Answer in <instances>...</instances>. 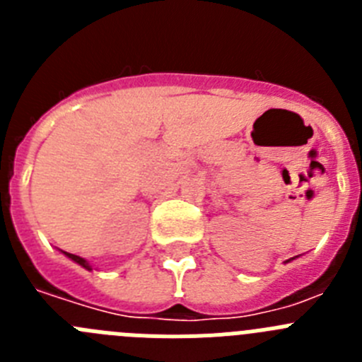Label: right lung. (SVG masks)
Returning a JSON list of instances; mask_svg holds the SVG:
<instances>
[{"label":"right lung","instance_id":"right-lung-1","mask_svg":"<svg viewBox=\"0 0 362 362\" xmlns=\"http://www.w3.org/2000/svg\"><path fill=\"white\" fill-rule=\"evenodd\" d=\"M65 255H66V257H70V259H72V261H76V263H78V264H81V267H83V268H86V270H92V268L88 267V263H86L85 259H83V257H79V255L69 254V252H65Z\"/></svg>","mask_w":362,"mask_h":362}]
</instances>
